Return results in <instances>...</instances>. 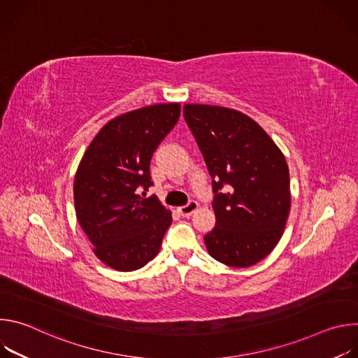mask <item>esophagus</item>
Masks as SVG:
<instances>
[{"label": "esophagus", "instance_id": "esophagus-1", "mask_svg": "<svg viewBox=\"0 0 358 358\" xmlns=\"http://www.w3.org/2000/svg\"><path fill=\"white\" fill-rule=\"evenodd\" d=\"M198 210V202L196 201H189L187 206H182L178 208V213L182 215V217H189L192 215L195 211Z\"/></svg>", "mask_w": 358, "mask_h": 358}]
</instances>
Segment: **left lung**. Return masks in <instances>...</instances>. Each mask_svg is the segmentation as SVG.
I'll list each match as a JSON object with an SVG mask.
<instances>
[{"label": "left lung", "mask_w": 358, "mask_h": 358, "mask_svg": "<svg viewBox=\"0 0 358 358\" xmlns=\"http://www.w3.org/2000/svg\"><path fill=\"white\" fill-rule=\"evenodd\" d=\"M184 119L213 177L217 222L203 236L208 253L234 268L261 262L280 241L290 213L283 152L257 122L235 109L188 103Z\"/></svg>", "instance_id": "1"}]
</instances>
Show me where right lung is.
<instances>
[{
    "instance_id": "right-lung-1",
    "label": "right lung",
    "mask_w": 358,
    "mask_h": 358,
    "mask_svg": "<svg viewBox=\"0 0 358 358\" xmlns=\"http://www.w3.org/2000/svg\"><path fill=\"white\" fill-rule=\"evenodd\" d=\"M180 103H162L123 113L94 136L76 170L75 211L93 253L112 269L131 272L157 257L173 222L156 195L150 162L178 122Z\"/></svg>"
}]
</instances>
